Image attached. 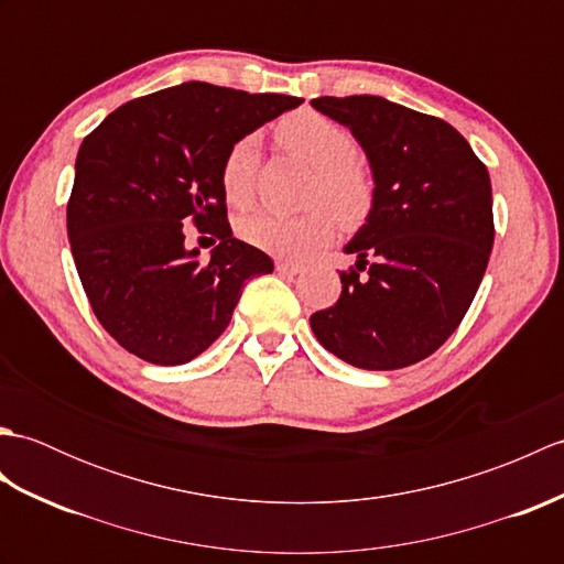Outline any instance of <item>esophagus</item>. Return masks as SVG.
I'll list each match as a JSON object with an SVG mask.
<instances>
[{"label":"esophagus","instance_id":"1","mask_svg":"<svg viewBox=\"0 0 564 564\" xmlns=\"http://www.w3.org/2000/svg\"><path fill=\"white\" fill-rule=\"evenodd\" d=\"M275 271L295 275V273L305 271V261H297V259H279V261H275Z\"/></svg>","mask_w":564,"mask_h":564}]
</instances>
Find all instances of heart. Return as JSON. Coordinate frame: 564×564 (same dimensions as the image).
<instances>
[{
    "instance_id": "1",
    "label": "heart",
    "mask_w": 564,
    "mask_h": 564,
    "mask_svg": "<svg viewBox=\"0 0 564 564\" xmlns=\"http://www.w3.org/2000/svg\"><path fill=\"white\" fill-rule=\"evenodd\" d=\"M283 150L315 166L305 213L285 215L257 210L239 220L237 230L247 245L279 257L307 254L337 235L339 214L344 223L364 220L376 203V182L368 166L356 158L358 142L332 118L317 111H293L273 128ZM259 172V142L245 135L227 148L220 164V186L227 203L247 208L254 200Z\"/></svg>"
}]
</instances>
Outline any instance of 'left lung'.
I'll list each match as a JSON object with an SVG mask.
<instances>
[{
  "label": "left lung",
  "instance_id": "obj_1",
  "mask_svg": "<svg viewBox=\"0 0 564 564\" xmlns=\"http://www.w3.org/2000/svg\"><path fill=\"white\" fill-rule=\"evenodd\" d=\"M313 106L364 145L376 203L346 245L358 261L339 273V301L310 325L356 368L424 361L458 329L487 269L495 242L487 166L436 116L380 97H319Z\"/></svg>",
  "mask_w": 564,
  "mask_h": 564
}]
</instances>
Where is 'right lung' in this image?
I'll list each match as a JSON object with an SVG mask.
<instances>
[{"label": "right lung", "instance_id": "obj_1", "mask_svg": "<svg viewBox=\"0 0 564 564\" xmlns=\"http://www.w3.org/2000/svg\"><path fill=\"white\" fill-rule=\"evenodd\" d=\"M301 104L186 82L118 106L84 138L69 247L94 315L128 354L191 361L230 325L245 283L273 271L232 237L220 164L235 140ZM186 221L219 239L210 262L183 249Z\"/></svg>", "mask_w": 564, "mask_h": 564}]
</instances>
